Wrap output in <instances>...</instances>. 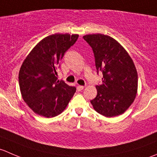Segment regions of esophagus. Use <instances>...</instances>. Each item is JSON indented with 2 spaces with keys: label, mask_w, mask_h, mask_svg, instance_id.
<instances>
[{
  "label": "esophagus",
  "mask_w": 157,
  "mask_h": 157,
  "mask_svg": "<svg viewBox=\"0 0 157 157\" xmlns=\"http://www.w3.org/2000/svg\"><path fill=\"white\" fill-rule=\"evenodd\" d=\"M83 88H84V86H80V85L77 86V90H78V91H81V90H83Z\"/></svg>",
  "instance_id": "1"
}]
</instances>
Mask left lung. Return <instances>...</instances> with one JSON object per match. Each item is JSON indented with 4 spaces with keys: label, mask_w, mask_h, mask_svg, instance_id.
<instances>
[{
    "label": "left lung",
    "mask_w": 157,
    "mask_h": 157,
    "mask_svg": "<svg viewBox=\"0 0 157 157\" xmlns=\"http://www.w3.org/2000/svg\"><path fill=\"white\" fill-rule=\"evenodd\" d=\"M94 53L97 72L103 74L102 84L96 86L97 96L90 101L93 109L105 117L121 115L131 106L137 93L138 77L127 51L111 36L90 34L83 36Z\"/></svg>",
    "instance_id": "left-lung-1"
}]
</instances>
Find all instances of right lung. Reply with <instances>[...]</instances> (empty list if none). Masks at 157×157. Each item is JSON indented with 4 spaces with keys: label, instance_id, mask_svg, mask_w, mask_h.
Here are the masks:
<instances>
[{
    "label": "right lung",
    "instance_id": "obj_1",
    "mask_svg": "<svg viewBox=\"0 0 157 157\" xmlns=\"http://www.w3.org/2000/svg\"><path fill=\"white\" fill-rule=\"evenodd\" d=\"M78 36L68 33L50 35L41 40L23 61L19 72L20 92L24 102L37 115L57 116L75 93L74 86L58 80L56 68Z\"/></svg>",
    "mask_w": 157,
    "mask_h": 157
}]
</instances>
